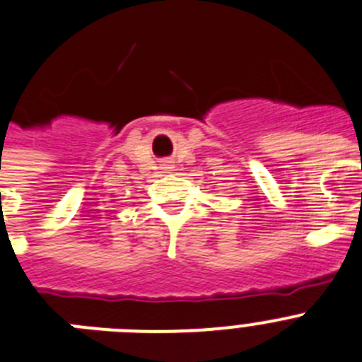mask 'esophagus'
<instances>
[{
    "label": "esophagus",
    "instance_id": "34e87169",
    "mask_svg": "<svg viewBox=\"0 0 362 362\" xmlns=\"http://www.w3.org/2000/svg\"><path fill=\"white\" fill-rule=\"evenodd\" d=\"M160 165H162L163 171H169V169H171V162H169V160H163V162L160 163Z\"/></svg>",
    "mask_w": 362,
    "mask_h": 362
}]
</instances>
